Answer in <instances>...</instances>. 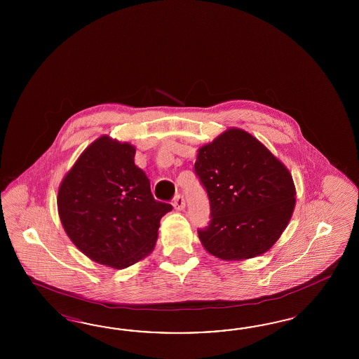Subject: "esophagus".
Masks as SVG:
<instances>
[{"label":"esophagus","instance_id":"obj_1","mask_svg":"<svg viewBox=\"0 0 359 359\" xmlns=\"http://www.w3.org/2000/svg\"><path fill=\"white\" fill-rule=\"evenodd\" d=\"M172 205L176 210H183L185 208L184 197L182 195H176L172 200Z\"/></svg>","mask_w":359,"mask_h":359}]
</instances>
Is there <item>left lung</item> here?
Returning <instances> with one entry per match:
<instances>
[{"mask_svg": "<svg viewBox=\"0 0 359 359\" xmlns=\"http://www.w3.org/2000/svg\"><path fill=\"white\" fill-rule=\"evenodd\" d=\"M195 172L210 204L209 225L198 230L205 250L229 262L271 249L294 213L287 167L248 131L231 128L198 149Z\"/></svg>", "mask_w": 359, "mask_h": 359, "instance_id": "obj_1", "label": "left lung"}]
</instances>
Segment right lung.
<instances>
[{
  "label": "right lung",
  "instance_id": "right-lung-1",
  "mask_svg": "<svg viewBox=\"0 0 359 359\" xmlns=\"http://www.w3.org/2000/svg\"><path fill=\"white\" fill-rule=\"evenodd\" d=\"M134 155L130 143L102 135L79 156L57 192L67 236L88 258L117 270L154 250L161 218L172 210L152 197Z\"/></svg>",
  "mask_w": 359,
  "mask_h": 359
}]
</instances>
